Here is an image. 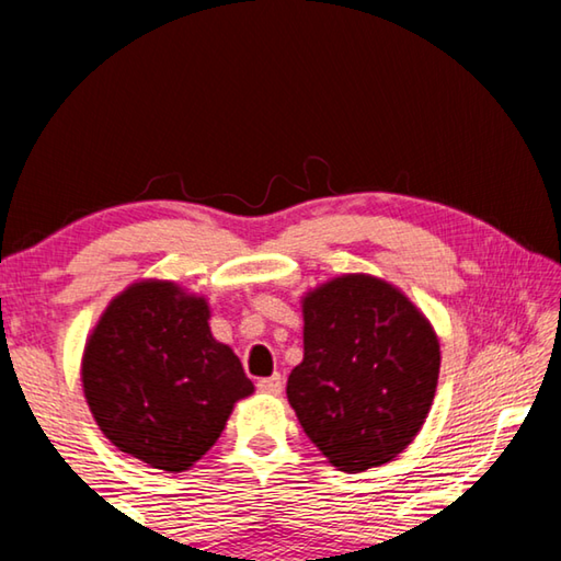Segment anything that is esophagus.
Instances as JSON below:
<instances>
[{
    "label": "esophagus",
    "mask_w": 561,
    "mask_h": 561,
    "mask_svg": "<svg viewBox=\"0 0 561 561\" xmlns=\"http://www.w3.org/2000/svg\"><path fill=\"white\" fill-rule=\"evenodd\" d=\"M257 388H260L262 393H267V396H277V393H282L284 381H282L279 374H274V376H270V378H260Z\"/></svg>",
    "instance_id": "34e87169"
}]
</instances>
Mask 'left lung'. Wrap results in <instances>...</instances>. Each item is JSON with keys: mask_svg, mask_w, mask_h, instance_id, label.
<instances>
[{"mask_svg": "<svg viewBox=\"0 0 561 561\" xmlns=\"http://www.w3.org/2000/svg\"><path fill=\"white\" fill-rule=\"evenodd\" d=\"M440 344L405 294L344 274L304 297V360L287 398L334 468L364 472L403 453L438 386Z\"/></svg>", "mask_w": 561, "mask_h": 561, "instance_id": "1", "label": "left lung"}]
</instances>
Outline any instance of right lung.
Returning a JSON list of instances; mask_svg holds the SVG:
<instances>
[{
    "label": "right lung",
    "instance_id": "1",
    "mask_svg": "<svg viewBox=\"0 0 561 561\" xmlns=\"http://www.w3.org/2000/svg\"><path fill=\"white\" fill-rule=\"evenodd\" d=\"M207 319L203 297L173 282H138L108 304L83 351V393L99 428L150 468L187 470L254 391Z\"/></svg>",
    "mask_w": 561,
    "mask_h": 561
}]
</instances>
